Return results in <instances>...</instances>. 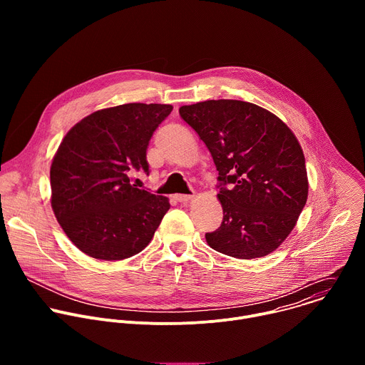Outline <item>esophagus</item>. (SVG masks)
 I'll return each instance as SVG.
<instances>
[{"label":"esophagus","instance_id":"esophagus-1","mask_svg":"<svg viewBox=\"0 0 365 365\" xmlns=\"http://www.w3.org/2000/svg\"><path fill=\"white\" fill-rule=\"evenodd\" d=\"M175 199L180 203H186L192 199V195H175Z\"/></svg>","mask_w":365,"mask_h":365}]
</instances>
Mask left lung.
I'll use <instances>...</instances> for the list:
<instances>
[{"instance_id":"left-lung-1","label":"left lung","mask_w":365,"mask_h":365,"mask_svg":"<svg viewBox=\"0 0 365 365\" xmlns=\"http://www.w3.org/2000/svg\"><path fill=\"white\" fill-rule=\"evenodd\" d=\"M179 114L211 151L220 175L224 218L205 234L206 242L242 259L274 251L294 228L309 189L292 130L270 111L237 99L183 106Z\"/></svg>"}]
</instances>
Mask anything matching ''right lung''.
<instances>
[{
  "label": "right lung",
  "instance_id": "obj_1",
  "mask_svg": "<svg viewBox=\"0 0 365 365\" xmlns=\"http://www.w3.org/2000/svg\"><path fill=\"white\" fill-rule=\"evenodd\" d=\"M165 103H124L92 113L62 140L50 168L51 207L86 255L124 259L143 251L169 211V199L130 183L148 175L147 145L172 113Z\"/></svg>",
  "mask_w": 365,
  "mask_h": 365
}]
</instances>
